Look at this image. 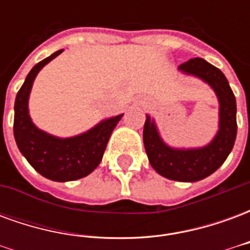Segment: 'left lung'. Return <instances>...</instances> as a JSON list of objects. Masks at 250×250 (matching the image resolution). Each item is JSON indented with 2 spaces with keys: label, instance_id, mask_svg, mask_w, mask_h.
<instances>
[{
  "label": "left lung",
  "instance_id": "8db88e82",
  "mask_svg": "<svg viewBox=\"0 0 250 250\" xmlns=\"http://www.w3.org/2000/svg\"><path fill=\"white\" fill-rule=\"evenodd\" d=\"M186 76L206 83L218 99V130L202 147L179 148L168 146L158 131L154 118L146 115L143 143L152 168L165 178L179 182H197L209 177L225 162L237 135V105L225 75L204 59H190L178 66Z\"/></svg>",
  "mask_w": 250,
  "mask_h": 250
}]
</instances>
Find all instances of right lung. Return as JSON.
Instances as JSON below:
<instances>
[{
  "label": "right lung",
  "mask_w": 250,
  "mask_h": 250,
  "mask_svg": "<svg viewBox=\"0 0 250 250\" xmlns=\"http://www.w3.org/2000/svg\"><path fill=\"white\" fill-rule=\"evenodd\" d=\"M62 51L52 53L30 69L14 102L13 132L19 150L37 173L56 182L76 181L92 173L102 162L109 136L123 116L107 118L85 132L69 138L48 134L32 122L29 96L36 76Z\"/></svg>",
  "instance_id": "1"
}]
</instances>
